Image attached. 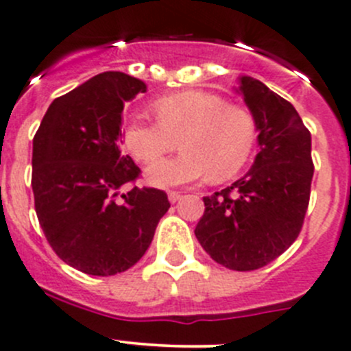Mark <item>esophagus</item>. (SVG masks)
I'll return each mask as SVG.
<instances>
[{
    "label": "esophagus",
    "mask_w": 351,
    "mask_h": 351,
    "mask_svg": "<svg viewBox=\"0 0 351 351\" xmlns=\"http://www.w3.org/2000/svg\"><path fill=\"white\" fill-rule=\"evenodd\" d=\"M168 199H169V202L175 204V202H178L180 199H182V193L176 192V190H169V192H168Z\"/></svg>",
    "instance_id": "1"
}]
</instances>
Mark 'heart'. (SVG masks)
Instances as JSON below:
<instances>
[{"label": "heart", "instance_id": "heart-1", "mask_svg": "<svg viewBox=\"0 0 351 351\" xmlns=\"http://www.w3.org/2000/svg\"><path fill=\"white\" fill-rule=\"evenodd\" d=\"M156 120L134 117L123 130V144L135 159L151 162L182 145L176 158L147 168L152 185L173 186L237 175L254 152L257 123L247 108L228 104L209 90H183L152 101Z\"/></svg>", "mask_w": 351, "mask_h": 351}]
</instances>
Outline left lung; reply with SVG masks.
I'll return each mask as SVG.
<instances>
[{"label": "left lung", "instance_id": "1", "mask_svg": "<svg viewBox=\"0 0 351 351\" xmlns=\"http://www.w3.org/2000/svg\"><path fill=\"white\" fill-rule=\"evenodd\" d=\"M240 93L258 128V151L245 176L204 197L195 237L221 266L255 271L300 234L311 200V132L297 110L262 82L241 77Z\"/></svg>", "mask_w": 351, "mask_h": 351}]
</instances>
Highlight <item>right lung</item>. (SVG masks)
<instances>
[{"mask_svg":"<svg viewBox=\"0 0 351 351\" xmlns=\"http://www.w3.org/2000/svg\"><path fill=\"white\" fill-rule=\"evenodd\" d=\"M145 89L138 78L104 71L56 97L34 135L37 219L58 257L85 274L135 266L169 209L166 192L135 186L141 168L120 149L125 101Z\"/></svg>","mask_w":351,"mask_h":351,"instance_id":"right-lung-1","label":"right lung"}]
</instances>
